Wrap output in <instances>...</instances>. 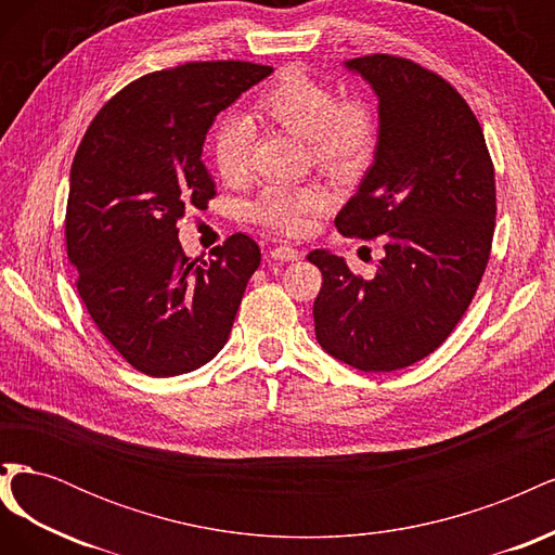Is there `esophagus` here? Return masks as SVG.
Listing matches in <instances>:
<instances>
[{
    "label": "esophagus",
    "instance_id": "obj_1",
    "mask_svg": "<svg viewBox=\"0 0 555 555\" xmlns=\"http://www.w3.org/2000/svg\"><path fill=\"white\" fill-rule=\"evenodd\" d=\"M271 257L275 261H298L300 257H304V251H298V249H294L289 245H280V247L271 249Z\"/></svg>",
    "mask_w": 555,
    "mask_h": 555
}]
</instances>
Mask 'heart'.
I'll use <instances>...</instances> for the list:
<instances>
[{"label":"heart","mask_w":555,"mask_h":555,"mask_svg":"<svg viewBox=\"0 0 555 555\" xmlns=\"http://www.w3.org/2000/svg\"><path fill=\"white\" fill-rule=\"evenodd\" d=\"M255 120L306 139L308 153L319 171L335 180L357 178L371 164L379 125L373 106L361 96H338L328 82L298 69L280 72L259 90L251 102ZM251 129L227 117L210 137L215 171L227 184H243L251 171ZM328 206L322 188H275L251 204V220L296 236L306 229L308 217Z\"/></svg>","instance_id":"obj_1"}]
</instances>
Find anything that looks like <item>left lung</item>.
Here are the masks:
<instances>
[{"label":"left lung","mask_w":555,"mask_h":555,"mask_svg":"<svg viewBox=\"0 0 555 555\" xmlns=\"http://www.w3.org/2000/svg\"><path fill=\"white\" fill-rule=\"evenodd\" d=\"M379 96L375 162L335 217L347 238H384L373 280L314 249L317 340L363 373H391L438 349L473 304L495 229V171L459 90L408 57L347 62Z\"/></svg>","instance_id":"1"}]
</instances>
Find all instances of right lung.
I'll use <instances>...</instances> for the list:
<instances>
[{"label":"right lung","instance_id":"right-lung-1","mask_svg":"<svg viewBox=\"0 0 555 555\" xmlns=\"http://www.w3.org/2000/svg\"><path fill=\"white\" fill-rule=\"evenodd\" d=\"M271 74L241 60L145 74L108 99L76 150L64 220L76 289L117 354L150 377L196 371L224 347L261 263L245 233L208 261L184 257L176 224L217 194L201 162L217 113Z\"/></svg>","mask_w":555,"mask_h":555}]
</instances>
